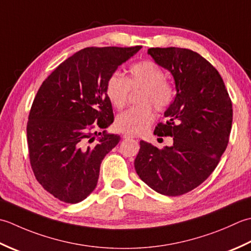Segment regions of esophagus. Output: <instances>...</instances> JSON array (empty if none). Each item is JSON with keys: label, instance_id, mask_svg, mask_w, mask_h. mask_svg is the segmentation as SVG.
Wrapping results in <instances>:
<instances>
[{"label": "esophagus", "instance_id": "34e87169", "mask_svg": "<svg viewBox=\"0 0 251 251\" xmlns=\"http://www.w3.org/2000/svg\"><path fill=\"white\" fill-rule=\"evenodd\" d=\"M124 139H126V140H130V139H134V136H132V135H127V134H125V135H124Z\"/></svg>", "mask_w": 251, "mask_h": 251}]
</instances>
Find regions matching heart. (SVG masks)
<instances>
[{
  "label": "heart",
  "mask_w": 251,
  "mask_h": 251,
  "mask_svg": "<svg viewBox=\"0 0 251 251\" xmlns=\"http://www.w3.org/2000/svg\"><path fill=\"white\" fill-rule=\"evenodd\" d=\"M143 89L141 105L130 108L117 116L115 127L127 135H140L150 129L155 120L151 106L157 110H165L175 97V88L166 80V73L155 61L143 60L132 65L126 79L119 73L112 74L106 82V95L116 108L125 107L130 90Z\"/></svg>",
  "instance_id": "heart-1"
}]
</instances>
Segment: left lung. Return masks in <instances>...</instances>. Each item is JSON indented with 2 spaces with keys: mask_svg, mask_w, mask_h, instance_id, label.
<instances>
[{
  "mask_svg": "<svg viewBox=\"0 0 251 251\" xmlns=\"http://www.w3.org/2000/svg\"><path fill=\"white\" fill-rule=\"evenodd\" d=\"M151 55L175 79L176 95L155 129L172 136L158 148L141 141L134 167L141 180L157 193L180 196L207 180L226 151L232 129V101L218 70L187 49L152 48Z\"/></svg>",
  "mask_w": 251,
  "mask_h": 251,
  "instance_id": "1",
  "label": "left lung"
}]
</instances>
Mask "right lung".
<instances>
[{
	"instance_id": "right-lung-1",
	"label": "right lung",
	"mask_w": 251,
	"mask_h": 251,
	"mask_svg": "<svg viewBox=\"0 0 251 251\" xmlns=\"http://www.w3.org/2000/svg\"><path fill=\"white\" fill-rule=\"evenodd\" d=\"M141 49H83L40 86L27 125L30 163L38 182L59 201L80 202L95 190L101 161L120 141L106 131L114 122L106 82Z\"/></svg>"
}]
</instances>
